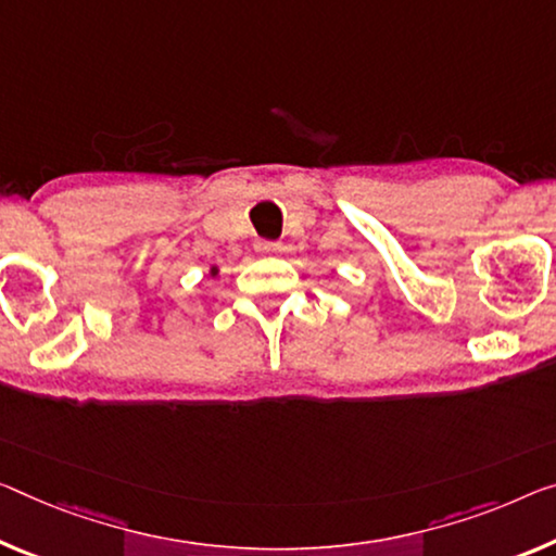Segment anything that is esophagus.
Segmentation results:
<instances>
[{
    "mask_svg": "<svg viewBox=\"0 0 556 556\" xmlns=\"http://www.w3.org/2000/svg\"><path fill=\"white\" fill-rule=\"evenodd\" d=\"M255 251H258V253H278L280 251V243H276V241H258V243H255Z\"/></svg>",
    "mask_w": 556,
    "mask_h": 556,
    "instance_id": "1",
    "label": "esophagus"
}]
</instances>
